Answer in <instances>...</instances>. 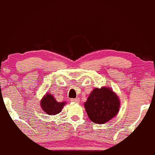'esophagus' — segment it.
Listing matches in <instances>:
<instances>
[{"mask_svg": "<svg viewBox=\"0 0 155 155\" xmlns=\"http://www.w3.org/2000/svg\"><path fill=\"white\" fill-rule=\"evenodd\" d=\"M71 101L75 102V103H79V101H80V99L79 98H72V99H71Z\"/></svg>", "mask_w": 155, "mask_h": 155, "instance_id": "34e87169", "label": "esophagus"}]
</instances>
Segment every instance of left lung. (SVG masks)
I'll list each match as a JSON object with an SVG mask.
<instances>
[{
    "label": "left lung",
    "mask_w": 155,
    "mask_h": 155,
    "mask_svg": "<svg viewBox=\"0 0 155 155\" xmlns=\"http://www.w3.org/2000/svg\"><path fill=\"white\" fill-rule=\"evenodd\" d=\"M120 104L118 96L107 87L94 89L84 104L90 120L97 124H104L115 117Z\"/></svg>",
    "instance_id": "obj_1"
}]
</instances>
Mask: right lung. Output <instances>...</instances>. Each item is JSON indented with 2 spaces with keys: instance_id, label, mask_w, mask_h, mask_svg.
Listing matches in <instances>:
<instances>
[{
  "instance_id": "1",
  "label": "right lung",
  "mask_w": 155,
  "mask_h": 155,
  "mask_svg": "<svg viewBox=\"0 0 155 155\" xmlns=\"http://www.w3.org/2000/svg\"><path fill=\"white\" fill-rule=\"evenodd\" d=\"M66 104L65 101L58 102L53 95L47 93L41 101V107L49 115H55L61 111V109Z\"/></svg>"
}]
</instances>
